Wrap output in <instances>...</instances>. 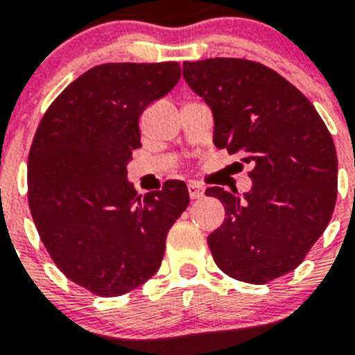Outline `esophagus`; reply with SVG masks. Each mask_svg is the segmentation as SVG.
<instances>
[{"mask_svg":"<svg viewBox=\"0 0 355 355\" xmlns=\"http://www.w3.org/2000/svg\"><path fill=\"white\" fill-rule=\"evenodd\" d=\"M188 193L192 199H200V197H205V187H200L199 183H190L188 184Z\"/></svg>","mask_w":355,"mask_h":355,"instance_id":"34e87169","label":"esophagus"}]
</instances>
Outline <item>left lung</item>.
Returning a JSON list of instances; mask_svg holds the SVG:
<instances>
[{
    "label": "left lung",
    "instance_id": "left-lung-1",
    "mask_svg": "<svg viewBox=\"0 0 355 355\" xmlns=\"http://www.w3.org/2000/svg\"><path fill=\"white\" fill-rule=\"evenodd\" d=\"M183 78L211 110L213 144L252 163L249 192L206 190L225 208L208 236L213 259L252 284L295 270L336 205V147L324 121L300 90L256 62H184Z\"/></svg>",
    "mask_w": 355,
    "mask_h": 355
}]
</instances>
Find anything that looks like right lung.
Listing matches in <instances>:
<instances>
[{"instance_id": "obj_1", "label": "right lung", "mask_w": 355, "mask_h": 355, "mask_svg": "<svg viewBox=\"0 0 355 355\" xmlns=\"http://www.w3.org/2000/svg\"><path fill=\"white\" fill-rule=\"evenodd\" d=\"M181 78L178 62L103 64L56 97L28 156V202L55 265L103 297L158 272L165 238L190 202L183 181L139 196L128 163L144 110Z\"/></svg>"}]
</instances>
